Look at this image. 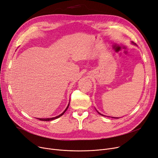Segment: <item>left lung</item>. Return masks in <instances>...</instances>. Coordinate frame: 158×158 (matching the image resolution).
Instances as JSON below:
<instances>
[{"instance_id": "8db88e82", "label": "left lung", "mask_w": 158, "mask_h": 158, "mask_svg": "<svg viewBox=\"0 0 158 158\" xmlns=\"http://www.w3.org/2000/svg\"><path fill=\"white\" fill-rule=\"evenodd\" d=\"M98 113H99V114H100V115H102V114H100V113H99V112H98ZM103 116H104V115H103Z\"/></svg>"}]
</instances>
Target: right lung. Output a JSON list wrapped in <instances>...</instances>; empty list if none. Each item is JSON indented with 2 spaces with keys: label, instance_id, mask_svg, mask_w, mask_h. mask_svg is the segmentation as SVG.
Returning <instances> with one entry per match:
<instances>
[{
  "label": "right lung",
  "instance_id": "1",
  "mask_svg": "<svg viewBox=\"0 0 158 158\" xmlns=\"http://www.w3.org/2000/svg\"><path fill=\"white\" fill-rule=\"evenodd\" d=\"M68 106H69V104H68V106L66 107V108L65 109V110L61 114H60L59 115H58V116H57V117H55V118H47V119H40V118H37L38 119H39V120H40V121H52V120H53V119H57V118H59V117H60L61 115H63L64 114V112L67 110V109H68Z\"/></svg>",
  "mask_w": 158,
  "mask_h": 158
}]
</instances>
